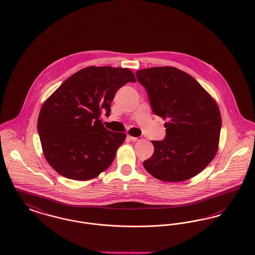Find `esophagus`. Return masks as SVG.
<instances>
[{"label":"esophagus","instance_id":"obj_1","mask_svg":"<svg viewBox=\"0 0 255 255\" xmlns=\"http://www.w3.org/2000/svg\"><path fill=\"white\" fill-rule=\"evenodd\" d=\"M129 137H130V139H131L132 141H134V142L139 141V140H141V139H142V137H140V136H138V137H135V136H131V135H129Z\"/></svg>","mask_w":255,"mask_h":255}]
</instances>
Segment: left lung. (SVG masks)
Masks as SVG:
<instances>
[{
	"label": "left lung",
	"mask_w": 255,
	"mask_h": 255,
	"mask_svg": "<svg viewBox=\"0 0 255 255\" xmlns=\"http://www.w3.org/2000/svg\"><path fill=\"white\" fill-rule=\"evenodd\" d=\"M145 89L152 112L167 120L165 137L152 140L154 153L143 166L165 182L190 179L214 159L222 118L209 93L192 76L175 67H152L135 72Z\"/></svg>",
	"instance_id": "left-lung-1"
}]
</instances>
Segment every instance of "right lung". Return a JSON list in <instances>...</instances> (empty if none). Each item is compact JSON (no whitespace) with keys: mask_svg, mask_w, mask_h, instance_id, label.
<instances>
[{"mask_svg":"<svg viewBox=\"0 0 255 255\" xmlns=\"http://www.w3.org/2000/svg\"><path fill=\"white\" fill-rule=\"evenodd\" d=\"M135 83L128 68L89 66L65 80L42 105L37 130L46 160L69 179H92L115 160L124 133L106 129L100 120L109 116L117 91Z\"/></svg>","mask_w":255,"mask_h":255,"instance_id":"1","label":"right lung"}]
</instances>
